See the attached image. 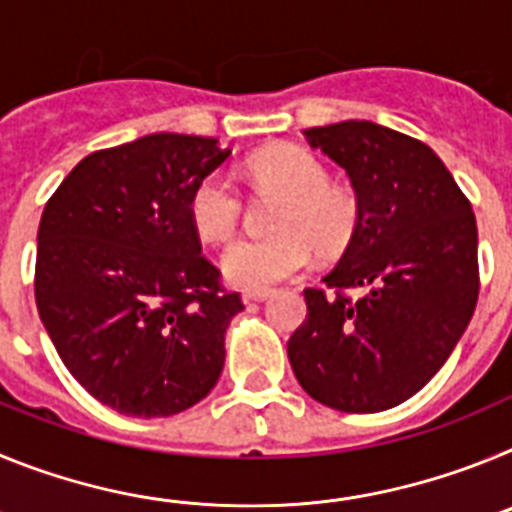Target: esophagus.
Returning a JSON list of instances; mask_svg holds the SVG:
<instances>
[{"label": "esophagus", "mask_w": 512, "mask_h": 512, "mask_svg": "<svg viewBox=\"0 0 512 512\" xmlns=\"http://www.w3.org/2000/svg\"><path fill=\"white\" fill-rule=\"evenodd\" d=\"M271 297V289H246L243 292V302H264Z\"/></svg>", "instance_id": "1"}]
</instances>
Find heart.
<instances>
[{
    "instance_id": "obj_1",
    "label": "heart",
    "mask_w": 512,
    "mask_h": 512,
    "mask_svg": "<svg viewBox=\"0 0 512 512\" xmlns=\"http://www.w3.org/2000/svg\"><path fill=\"white\" fill-rule=\"evenodd\" d=\"M248 176L259 192L282 197L264 241H238L225 248L220 266L238 287L266 289L307 269L312 248L338 256L354 243L361 228L356 189L328 182V169L315 153L300 146H274L248 161ZM243 194L220 171L194 184L189 220L200 238L230 241L241 225Z\"/></svg>"
}]
</instances>
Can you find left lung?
Instances as JSON below:
<instances>
[{"label": "left lung", "instance_id": "left-lung-1", "mask_svg": "<svg viewBox=\"0 0 512 512\" xmlns=\"http://www.w3.org/2000/svg\"><path fill=\"white\" fill-rule=\"evenodd\" d=\"M346 169L361 228L287 343L302 390L341 413L390 410L431 382L474 315L477 220L431 148L369 120L305 130ZM346 288L365 295L351 301Z\"/></svg>", "mask_w": 512, "mask_h": 512}]
</instances>
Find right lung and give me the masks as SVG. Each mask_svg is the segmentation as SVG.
<instances>
[{"label":"right lung","instance_id":"obj_1","mask_svg":"<svg viewBox=\"0 0 512 512\" xmlns=\"http://www.w3.org/2000/svg\"><path fill=\"white\" fill-rule=\"evenodd\" d=\"M228 156L215 138L153 133L81 158L45 205L40 320L76 382L117 413L176 415L220 379L243 302L202 256L189 194Z\"/></svg>","mask_w":512,"mask_h":512}]
</instances>
